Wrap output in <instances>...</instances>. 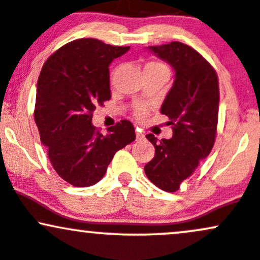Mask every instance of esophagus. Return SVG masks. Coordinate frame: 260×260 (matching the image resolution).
Listing matches in <instances>:
<instances>
[{"instance_id": "34e87169", "label": "esophagus", "mask_w": 260, "mask_h": 260, "mask_svg": "<svg viewBox=\"0 0 260 260\" xmlns=\"http://www.w3.org/2000/svg\"><path fill=\"white\" fill-rule=\"evenodd\" d=\"M136 136H137V139L144 138V132H143V131H142V129H139V128H137Z\"/></svg>"}]
</instances>
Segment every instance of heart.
I'll list each match as a JSON object with an SVG mask.
<instances>
[{"instance_id":"1","label":"heart","mask_w":260,"mask_h":260,"mask_svg":"<svg viewBox=\"0 0 260 260\" xmlns=\"http://www.w3.org/2000/svg\"><path fill=\"white\" fill-rule=\"evenodd\" d=\"M147 65H152V67H164V65L160 64V62H158V61H150V62H148ZM147 65H145V67H147ZM145 112H147V110H145L144 107H139L138 110H137V113H138V116H141V117L144 116Z\"/></svg>"}]
</instances>
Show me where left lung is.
I'll return each mask as SVG.
<instances>
[{
  "label": "left lung",
  "instance_id": "1",
  "mask_svg": "<svg viewBox=\"0 0 260 260\" xmlns=\"http://www.w3.org/2000/svg\"><path fill=\"white\" fill-rule=\"evenodd\" d=\"M175 70V81L161 106L169 117L173 138L147 135L155 155L144 172L159 189L175 192L212 150L217 135L219 87L212 65L199 51L180 42L149 47Z\"/></svg>",
  "mask_w": 260,
  "mask_h": 260
}]
</instances>
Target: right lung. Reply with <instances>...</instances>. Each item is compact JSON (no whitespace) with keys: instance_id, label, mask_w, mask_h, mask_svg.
<instances>
[{"instance_id":"right-lung-1","label":"right lung","mask_w":260,"mask_h":260,"mask_svg":"<svg viewBox=\"0 0 260 260\" xmlns=\"http://www.w3.org/2000/svg\"><path fill=\"white\" fill-rule=\"evenodd\" d=\"M129 47L81 38L47 59L37 84L34 121L56 174L76 187L104 178L116 152L136 139L122 119L104 136L93 127V111L111 99L108 65Z\"/></svg>"}]
</instances>
